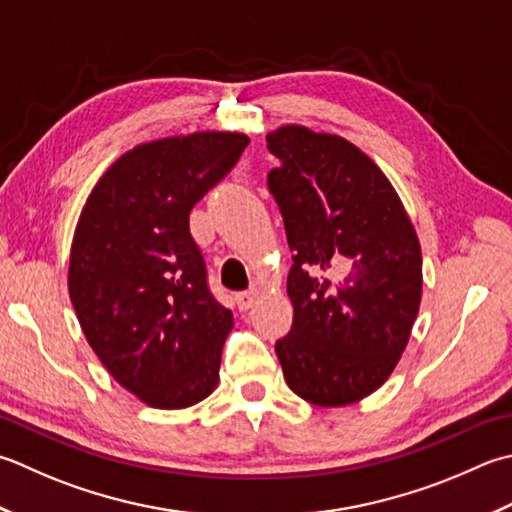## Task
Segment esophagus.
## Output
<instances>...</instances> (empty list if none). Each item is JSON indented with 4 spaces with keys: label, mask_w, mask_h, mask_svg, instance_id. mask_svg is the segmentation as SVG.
Returning <instances> with one entry per match:
<instances>
[{
    "label": "esophagus",
    "mask_w": 512,
    "mask_h": 512,
    "mask_svg": "<svg viewBox=\"0 0 512 512\" xmlns=\"http://www.w3.org/2000/svg\"><path fill=\"white\" fill-rule=\"evenodd\" d=\"M255 299H257V290H242V293H237V295H235V302H237L239 310H248V308H253Z\"/></svg>",
    "instance_id": "1"
}]
</instances>
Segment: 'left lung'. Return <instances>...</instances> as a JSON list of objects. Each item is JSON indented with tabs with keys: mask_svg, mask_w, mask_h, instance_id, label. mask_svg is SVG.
Returning <instances> with one entry per match:
<instances>
[{
	"mask_svg": "<svg viewBox=\"0 0 512 512\" xmlns=\"http://www.w3.org/2000/svg\"><path fill=\"white\" fill-rule=\"evenodd\" d=\"M268 190L284 219L295 315L275 353L286 384L317 406L375 393L408 344L422 299V248L402 199L362 150L284 126Z\"/></svg>",
	"mask_w": 512,
	"mask_h": 512,
	"instance_id": "8db88e82",
	"label": "left lung"
}]
</instances>
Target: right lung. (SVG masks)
Returning a JSON list of instances; mask_svg holds the SVG:
<instances>
[{"label":"right lung","mask_w":512,"mask_h":512,"mask_svg":"<svg viewBox=\"0 0 512 512\" xmlns=\"http://www.w3.org/2000/svg\"><path fill=\"white\" fill-rule=\"evenodd\" d=\"M248 146L239 133L128 150L90 193L70 248L68 293L99 362L153 408L213 393L233 313L210 293L188 215Z\"/></svg>","instance_id":"1"}]
</instances>
